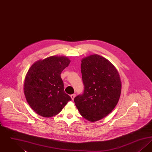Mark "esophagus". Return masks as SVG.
Masks as SVG:
<instances>
[{
  "label": "esophagus",
  "mask_w": 152,
  "mask_h": 152,
  "mask_svg": "<svg viewBox=\"0 0 152 152\" xmlns=\"http://www.w3.org/2000/svg\"><path fill=\"white\" fill-rule=\"evenodd\" d=\"M76 97V94H72L71 95V99H72V100H73L74 99H75V97Z\"/></svg>",
  "instance_id": "esophagus-1"
}]
</instances>
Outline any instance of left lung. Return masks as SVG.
<instances>
[{
  "mask_svg": "<svg viewBox=\"0 0 152 152\" xmlns=\"http://www.w3.org/2000/svg\"><path fill=\"white\" fill-rule=\"evenodd\" d=\"M83 94L74 99L80 113L91 122L102 119L117 104L121 81L116 67L108 60L94 54L81 60Z\"/></svg>",
  "mask_w": 152,
  "mask_h": 152,
  "instance_id": "obj_1",
  "label": "left lung"
}]
</instances>
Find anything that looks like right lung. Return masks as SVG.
I'll return each instance as SVG.
<instances>
[{
  "label": "right lung",
  "mask_w": 152,
  "mask_h": 152,
  "mask_svg": "<svg viewBox=\"0 0 152 152\" xmlns=\"http://www.w3.org/2000/svg\"><path fill=\"white\" fill-rule=\"evenodd\" d=\"M70 62L67 57L52 56L37 61L29 68L24 80V92L29 106L39 115L55 116L71 100L64 91L60 76Z\"/></svg>",
  "instance_id": "obj_1"
}]
</instances>
